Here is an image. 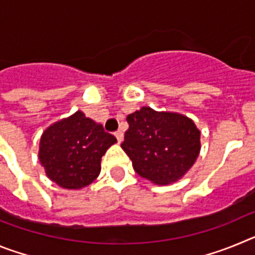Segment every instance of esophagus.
<instances>
[{"label": "esophagus", "instance_id": "obj_1", "mask_svg": "<svg viewBox=\"0 0 255 255\" xmlns=\"http://www.w3.org/2000/svg\"><path fill=\"white\" fill-rule=\"evenodd\" d=\"M115 136H116L117 141H119V143H121V141H123V139H124V132L119 130V131L115 132Z\"/></svg>", "mask_w": 255, "mask_h": 255}]
</instances>
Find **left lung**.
<instances>
[{"label": "left lung", "mask_w": 255, "mask_h": 255, "mask_svg": "<svg viewBox=\"0 0 255 255\" xmlns=\"http://www.w3.org/2000/svg\"><path fill=\"white\" fill-rule=\"evenodd\" d=\"M126 120L129 129L121 148L144 179L167 185L181 179L197 161L200 131L189 117L141 107Z\"/></svg>", "instance_id": "obj_1"}]
</instances>
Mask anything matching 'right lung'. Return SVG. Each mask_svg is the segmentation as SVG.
Returning <instances> with one entry per match:
<instances>
[{"mask_svg": "<svg viewBox=\"0 0 255 255\" xmlns=\"http://www.w3.org/2000/svg\"><path fill=\"white\" fill-rule=\"evenodd\" d=\"M117 139L82 111L44 130L39 161L47 176L65 189H82L101 172V159Z\"/></svg>", "mask_w": 255, "mask_h": 255, "instance_id": "obj_1", "label": "right lung"}]
</instances>
